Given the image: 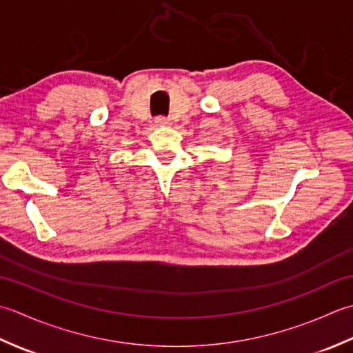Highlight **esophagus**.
<instances>
[{
  "instance_id": "34e87169",
  "label": "esophagus",
  "mask_w": 353,
  "mask_h": 353,
  "mask_svg": "<svg viewBox=\"0 0 353 353\" xmlns=\"http://www.w3.org/2000/svg\"><path fill=\"white\" fill-rule=\"evenodd\" d=\"M155 123L157 126H169L170 125V120L166 117H157L155 119Z\"/></svg>"
}]
</instances>
